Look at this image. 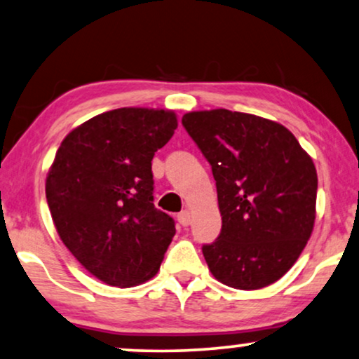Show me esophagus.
<instances>
[{
	"instance_id": "34e87169",
	"label": "esophagus",
	"mask_w": 359,
	"mask_h": 359,
	"mask_svg": "<svg viewBox=\"0 0 359 359\" xmlns=\"http://www.w3.org/2000/svg\"><path fill=\"white\" fill-rule=\"evenodd\" d=\"M177 218H179V223L182 224V226H189L190 222H192V213H190V210H182Z\"/></svg>"
}]
</instances>
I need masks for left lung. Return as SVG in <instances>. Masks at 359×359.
Listing matches in <instances>:
<instances>
[{"mask_svg":"<svg viewBox=\"0 0 359 359\" xmlns=\"http://www.w3.org/2000/svg\"><path fill=\"white\" fill-rule=\"evenodd\" d=\"M184 128L212 165L222 233L202 251L233 289L279 280L304 251L315 223L317 170L283 124L229 109L190 111Z\"/></svg>","mask_w":359,"mask_h":359,"instance_id":"1","label":"left lung"}]
</instances>
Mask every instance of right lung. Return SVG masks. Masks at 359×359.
I'll return each mask as SVG.
<instances>
[{
	"mask_svg": "<svg viewBox=\"0 0 359 359\" xmlns=\"http://www.w3.org/2000/svg\"><path fill=\"white\" fill-rule=\"evenodd\" d=\"M175 128L170 109L118 108L76 126L57 151L46 180L55 229L104 284L131 287L159 271L175 223L152 203L151 161Z\"/></svg>",
	"mask_w": 359,
	"mask_h": 359,
	"instance_id": "right-lung-1",
	"label": "right lung"
}]
</instances>
